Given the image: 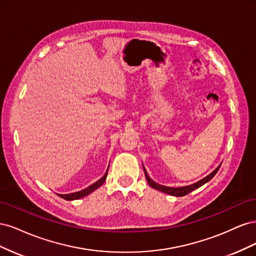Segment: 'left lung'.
I'll use <instances>...</instances> for the list:
<instances>
[{"label":"left lung","mask_w":256,"mask_h":256,"mask_svg":"<svg viewBox=\"0 0 256 256\" xmlns=\"http://www.w3.org/2000/svg\"><path fill=\"white\" fill-rule=\"evenodd\" d=\"M221 164H219L218 166L216 168L214 171H212L210 174L207 175L206 177H204L203 180H200L194 184H189V186H184V187H177V188H174V187H166V186H162V184H157L156 182H154L152 178L148 176V174H147L146 172V168L143 166V170H144V174H145V178L147 182H148V184L152 188L156 189L158 191H161L164 193H166V194H170V196H187L188 193L192 192L193 190H196L198 188H200V186L205 184L207 182H209L212 180V178L216 174V172L219 171Z\"/></svg>","instance_id":"obj_1"}]
</instances>
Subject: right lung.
I'll use <instances>...</instances> for the list:
<instances>
[{
    "label": "right lung",
    "mask_w": 256,
    "mask_h": 256,
    "mask_svg": "<svg viewBox=\"0 0 256 256\" xmlns=\"http://www.w3.org/2000/svg\"><path fill=\"white\" fill-rule=\"evenodd\" d=\"M108 170H109V168H108ZM108 170H106V172L104 173V175L102 178H100L99 180H97L96 182L88 186V188H85V189H83L81 191H78V192L69 193V194H58V196H60L62 198H64V200H79V198H82L84 196H88L90 193H92V191H95L96 189H98L100 186H102L106 182V175H108Z\"/></svg>",
    "instance_id": "obj_1"
}]
</instances>
